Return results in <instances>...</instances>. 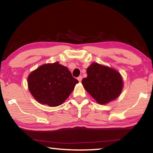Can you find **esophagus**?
Segmentation results:
<instances>
[{
  "instance_id": "esophagus-1",
  "label": "esophagus",
  "mask_w": 153,
  "mask_h": 153,
  "mask_svg": "<svg viewBox=\"0 0 153 153\" xmlns=\"http://www.w3.org/2000/svg\"><path fill=\"white\" fill-rule=\"evenodd\" d=\"M77 79H78L79 82H81L82 79V76H79L78 77H77Z\"/></svg>"
}]
</instances>
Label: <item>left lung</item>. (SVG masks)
I'll use <instances>...</instances> for the list:
<instances>
[{"instance_id": "1", "label": "left lung", "mask_w": 153, "mask_h": 153, "mask_svg": "<svg viewBox=\"0 0 153 153\" xmlns=\"http://www.w3.org/2000/svg\"><path fill=\"white\" fill-rule=\"evenodd\" d=\"M86 72L88 76L82 81L83 86L99 104L109 102L120 95L123 81L115 69L94 63Z\"/></svg>"}]
</instances>
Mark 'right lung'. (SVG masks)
I'll use <instances>...</instances> for the list:
<instances>
[{
    "label": "right lung",
    "instance_id": "add662e5",
    "mask_svg": "<svg viewBox=\"0 0 153 153\" xmlns=\"http://www.w3.org/2000/svg\"><path fill=\"white\" fill-rule=\"evenodd\" d=\"M77 83L68 69L58 62L39 67L27 78L28 88L35 99L50 107L61 105Z\"/></svg>",
    "mask_w": 153,
    "mask_h": 153
}]
</instances>
